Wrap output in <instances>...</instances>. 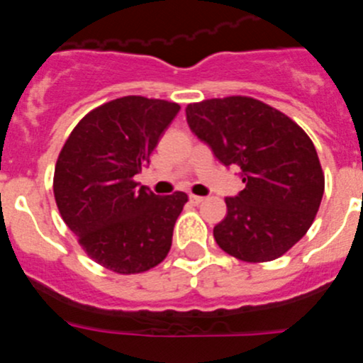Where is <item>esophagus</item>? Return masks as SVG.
<instances>
[{
	"mask_svg": "<svg viewBox=\"0 0 363 363\" xmlns=\"http://www.w3.org/2000/svg\"><path fill=\"white\" fill-rule=\"evenodd\" d=\"M189 200H191L192 205H200L201 201H203V198L196 196V194H191V196H189Z\"/></svg>",
	"mask_w": 363,
	"mask_h": 363,
	"instance_id": "obj_1",
	"label": "esophagus"
}]
</instances>
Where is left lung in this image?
Segmentation results:
<instances>
[{"label": "left lung", "instance_id": "8db88e82", "mask_svg": "<svg viewBox=\"0 0 363 363\" xmlns=\"http://www.w3.org/2000/svg\"><path fill=\"white\" fill-rule=\"evenodd\" d=\"M187 123L245 184L225 198L227 216L214 227L220 249L259 264L300 242L323 196L325 178L311 138L284 112L247 96L205 99L185 108Z\"/></svg>", "mask_w": 363, "mask_h": 363}]
</instances>
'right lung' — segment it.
<instances>
[{"mask_svg": "<svg viewBox=\"0 0 363 363\" xmlns=\"http://www.w3.org/2000/svg\"><path fill=\"white\" fill-rule=\"evenodd\" d=\"M179 112L165 99L125 96L94 108L67 138L54 169L63 221L96 264L118 274L165 259L185 192L158 196L134 182Z\"/></svg>", "mask_w": 363, "mask_h": 363, "instance_id": "add662e5", "label": "right lung"}]
</instances>
